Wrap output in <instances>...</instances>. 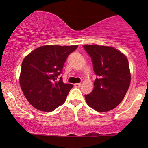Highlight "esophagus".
<instances>
[{
    "instance_id": "obj_1",
    "label": "esophagus",
    "mask_w": 148,
    "mask_h": 148,
    "mask_svg": "<svg viewBox=\"0 0 148 148\" xmlns=\"http://www.w3.org/2000/svg\"><path fill=\"white\" fill-rule=\"evenodd\" d=\"M74 86H75V87H80V86H81V85H82V84L81 83H76V84H74Z\"/></svg>"
}]
</instances>
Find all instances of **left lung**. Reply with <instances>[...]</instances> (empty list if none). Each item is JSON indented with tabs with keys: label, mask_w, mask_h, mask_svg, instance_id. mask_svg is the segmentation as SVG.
<instances>
[{
	"label": "left lung",
	"mask_w": 148,
	"mask_h": 148,
	"mask_svg": "<svg viewBox=\"0 0 148 148\" xmlns=\"http://www.w3.org/2000/svg\"><path fill=\"white\" fill-rule=\"evenodd\" d=\"M97 76L93 90L84 95L88 105L97 112L115 108L125 97L130 84V71L126 56L113 47L84 45Z\"/></svg>",
	"instance_id": "obj_1"
}]
</instances>
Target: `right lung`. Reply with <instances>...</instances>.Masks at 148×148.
I'll use <instances>...</instances> for the list:
<instances>
[{"instance_id":"right-lung-1","label":"right lung","mask_w":148,"mask_h":148,"mask_svg":"<svg viewBox=\"0 0 148 148\" xmlns=\"http://www.w3.org/2000/svg\"><path fill=\"white\" fill-rule=\"evenodd\" d=\"M78 46H40L23 59L20 85L28 102L38 110L51 112L63 104L71 84L63 82L62 69L67 57Z\"/></svg>"}]
</instances>
